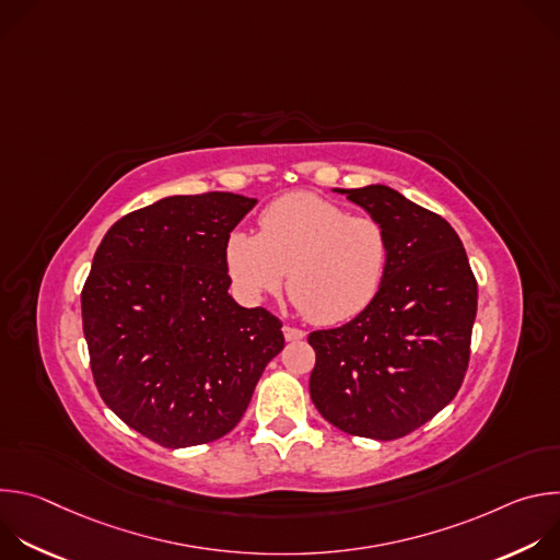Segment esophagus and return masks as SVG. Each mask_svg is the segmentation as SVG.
Listing matches in <instances>:
<instances>
[{
    "instance_id": "obj_1",
    "label": "esophagus",
    "mask_w": 560,
    "mask_h": 560,
    "mask_svg": "<svg viewBox=\"0 0 560 560\" xmlns=\"http://www.w3.org/2000/svg\"><path fill=\"white\" fill-rule=\"evenodd\" d=\"M283 337H285V341H299L305 337V332L299 328H292V326H283Z\"/></svg>"
}]
</instances>
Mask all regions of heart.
<instances>
[{
    "label": "heart",
    "instance_id": "1",
    "mask_svg": "<svg viewBox=\"0 0 560 560\" xmlns=\"http://www.w3.org/2000/svg\"><path fill=\"white\" fill-rule=\"evenodd\" d=\"M223 261L234 292L261 301L283 288L316 324L359 316L381 292L389 266V236L370 214L312 192H292L259 217V234L232 230Z\"/></svg>",
    "mask_w": 560,
    "mask_h": 560
}]
</instances>
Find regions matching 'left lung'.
Wrapping results in <instances>:
<instances>
[{"label": "left lung", "instance_id": "left-lung-1", "mask_svg": "<svg viewBox=\"0 0 560 560\" xmlns=\"http://www.w3.org/2000/svg\"><path fill=\"white\" fill-rule=\"evenodd\" d=\"M389 236L387 277L350 324L316 330L314 408L365 439H401L456 396L476 318V279L454 228L387 186L335 188Z\"/></svg>", "mask_w": 560, "mask_h": 560}]
</instances>
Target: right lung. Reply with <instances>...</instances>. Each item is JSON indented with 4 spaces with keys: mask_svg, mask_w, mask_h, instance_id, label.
<instances>
[{
    "mask_svg": "<svg viewBox=\"0 0 560 560\" xmlns=\"http://www.w3.org/2000/svg\"><path fill=\"white\" fill-rule=\"evenodd\" d=\"M257 199L175 195L121 217L82 292L84 337L104 404L164 447L221 439L242 421L281 322L230 294L228 234Z\"/></svg>",
    "mask_w": 560,
    "mask_h": 560,
    "instance_id": "obj_1",
    "label": "right lung"
}]
</instances>
